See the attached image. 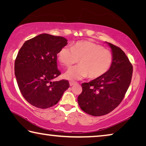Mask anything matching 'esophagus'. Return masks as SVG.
<instances>
[{
	"label": "esophagus",
	"mask_w": 146,
	"mask_h": 146,
	"mask_svg": "<svg viewBox=\"0 0 146 146\" xmlns=\"http://www.w3.org/2000/svg\"><path fill=\"white\" fill-rule=\"evenodd\" d=\"M76 84V82H75V81H70V85L71 86L75 85V84Z\"/></svg>",
	"instance_id": "34e87169"
}]
</instances>
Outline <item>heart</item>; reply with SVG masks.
<instances>
[{
  "mask_svg": "<svg viewBox=\"0 0 146 146\" xmlns=\"http://www.w3.org/2000/svg\"><path fill=\"white\" fill-rule=\"evenodd\" d=\"M58 59L66 67L74 64V66L64 73L68 80H80L87 77L90 79L100 78L110 70L113 62V55L110 50L100 44L87 40L78 41L72 48L64 46L58 53Z\"/></svg>",
  "mask_w": 146,
  "mask_h": 146,
  "instance_id": "b5f03b06",
  "label": "heart"
}]
</instances>
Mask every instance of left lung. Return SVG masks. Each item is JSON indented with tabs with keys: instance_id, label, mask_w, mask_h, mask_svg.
I'll return each instance as SVG.
<instances>
[{
	"instance_id": "8db88e82",
	"label": "left lung",
	"mask_w": 146,
	"mask_h": 146,
	"mask_svg": "<svg viewBox=\"0 0 146 146\" xmlns=\"http://www.w3.org/2000/svg\"><path fill=\"white\" fill-rule=\"evenodd\" d=\"M108 44L113 55L110 70L100 78L82 83V92L78 97L81 110L95 117L108 114L120 104L133 75V66L125 53L119 47Z\"/></svg>"
}]
</instances>
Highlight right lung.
Here are the masks:
<instances>
[{
  "label": "right lung",
  "mask_w": 146,
  "mask_h": 146,
  "mask_svg": "<svg viewBox=\"0 0 146 146\" xmlns=\"http://www.w3.org/2000/svg\"><path fill=\"white\" fill-rule=\"evenodd\" d=\"M62 36L44 33L26 40L15 61V75L24 98L35 107L55 106L70 87L67 80L53 81L61 74L57 54L68 44Z\"/></svg>",
  "instance_id": "right-lung-1"
}]
</instances>
